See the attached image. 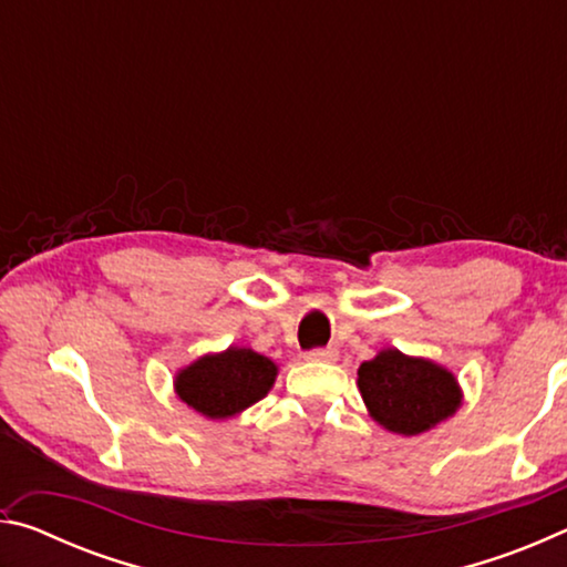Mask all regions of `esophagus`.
<instances>
[{
	"instance_id": "obj_1",
	"label": "esophagus",
	"mask_w": 567,
	"mask_h": 567,
	"mask_svg": "<svg viewBox=\"0 0 567 567\" xmlns=\"http://www.w3.org/2000/svg\"><path fill=\"white\" fill-rule=\"evenodd\" d=\"M305 358L310 362H330L338 358V350L334 348H315V350H307Z\"/></svg>"
}]
</instances>
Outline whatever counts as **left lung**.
Wrapping results in <instances>:
<instances>
[{
    "instance_id": "8db88e82",
    "label": "left lung",
    "mask_w": 567,
    "mask_h": 567,
    "mask_svg": "<svg viewBox=\"0 0 567 567\" xmlns=\"http://www.w3.org/2000/svg\"><path fill=\"white\" fill-rule=\"evenodd\" d=\"M362 400L382 427L420 435L453 415L460 405L455 378L435 362L382 350L358 370Z\"/></svg>"
}]
</instances>
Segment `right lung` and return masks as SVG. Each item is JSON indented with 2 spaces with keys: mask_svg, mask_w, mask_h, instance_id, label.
I'll list each match as a JSON object with an SVG mask.
<instances>
[{
  "mask_svg": "<svg viewBox=\"0 0 567 567\" xmlns=\"http://www.w3.org/2000/svg\"><path fill=\"white\" fill-rule=\"evenodd\" d=\"M277 368L265 354L247 348H229L223 354L189 364L177 375V392L189 408L207 417H233L272 388Z\"/></svg>",
  "mask_w": 567,
  "mask_h": 567,
  "instance_id": "obj_1",
  "label": "right lung"
}]
</instances>
